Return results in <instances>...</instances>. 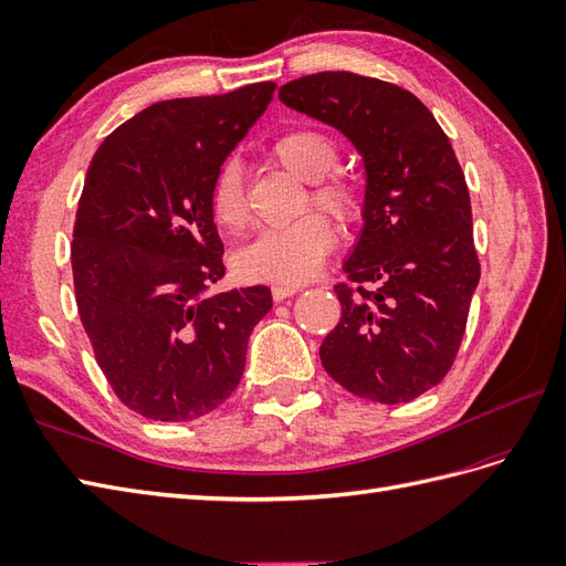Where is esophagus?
<instances>
[{"instance_id": "obj_1", "label": "esophagus", "mask_w": 566, "mask_h": 566, "mask_svg": "<svg viewBox=\"0 0 566 566\" xmlns=\"http://www.w3.org/2000/svg\"><path fill=\"white\" fill-rule=\"evenodd\" d=\"M298 292H301V286H296V284H274L272 286V298L274 301H284V298L294 296Z\"/></svg>"}]
</instances>
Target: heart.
<instances>
[{
    "label": "heart",
    "mask_w": 566,
    "mask_h": 566,
    "mask_svg": "<svg viewBox=\"0 0 566 566\" xmlns=\"http://www.w3.org/2000/svg\"><path fill=\"white\" fill-rule=\"evenodd\" d=\"M270 155L296 179L317 184L313 202L349 222L360 210L358 188L342 177H331L339 165V148L332 136L317 128H296L272 143ZM214 222L227 231L245 224V186L239 159H227L210 191ZM332 245V229L323 214L308 212L292 224L265 229L234 255V268L243 280L294 284L313 277Z\"/></svg>",
    "instance_id": "b5f03b06"
}]
</instances>
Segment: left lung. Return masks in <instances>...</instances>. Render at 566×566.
Returning <instances> with one entry per match:
<instances>
[{
    "mask_svg": "<svg viewBox=\"0 0 566 566\" xmlns=\"http://www.w3.org/2000/svg\"><path fill=\"white\" fill-rule=\"evenodd\" d=\"M280 99L349 140L364 159L360 231L337 284L342 321L325 370L360 399L403 403L452 368L481 280L467 179L413 93L352 71L289 81Z\"/></svg>",
    "mask_w": 566,
    "mask_h": 566,
    "instance_id": "obj_1",
    "label": "left lung"
}]
</instances>
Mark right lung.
<instances>
[{"instance_id":"right-lung-1","label":"right lung","mask_w":566,"mask_h":566,"mask_svg":"<svg viewBox=\"0 0 566 566\" xmlns=\"http://www.w3.org/2000/svg\"><path fill=\"white\" fill-rule=\"evenodd\" d=\"M274 83L155 103L91 159L71 268L81 323L128 409L186 423L234 392L268 286L212 294L224 245L210 191L227 155L272 103Z\"/></svg>"}]
</instances>
